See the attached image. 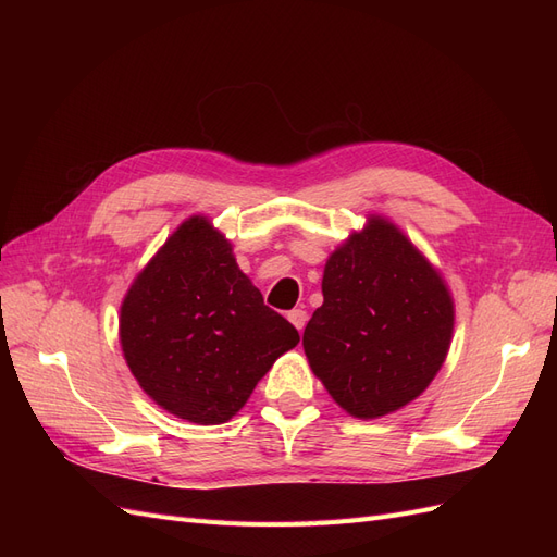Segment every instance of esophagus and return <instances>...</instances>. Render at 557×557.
Listing matches in <instances>:
<instances>
[{"mask_svg": "<svg viewBox=\"0 0 557 557\" xmlns=\"http://www.w3.org/2000/svg\"><path fill=\"white\" fill-rule=\"evenodd\" d=\"M288 320H290V323L301 332V330H305V325H307L309 315H307V311H305V309H293V311H288Z\"/></svg>", "mask_w": 557, "mask_h": 557, "instance_id": "1", "label": "esophagus"}]
</instances>
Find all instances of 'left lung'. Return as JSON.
I'll list each match as a JSON object with an SVG mask.
<instances>
[{
  "mask_svg": "<svg viewBox=\"0 0 557 557\" xmlns=\"http://www.w3.org/2000/svg\"><path fill=\"white\" fill-rule=\"evenodd\" d=\"M323 297L301 344L313 374L350 416L401 409L442 369L453 299L430 262L383 218L332 252Z\"/></svg>",
  "mask_w": 557,
  "mask_h": 557,
  "instance_id": "left-lung-1",
  "label": "left lung"
}]
</instances>
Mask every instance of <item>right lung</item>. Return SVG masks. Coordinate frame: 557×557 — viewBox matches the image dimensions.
Masks as SVG:
<instances>
[{
    "label": "right lung",
    "instance_id": "add662e5",
    "mask_svg": "<svg viewBox=\"0 0 557 557\" xmlns=\"http://www.w3.org/2000/svg\"><path fill=\"white\" fill-rule=\"evenodd\" d=\"M121 344L134 379L162 409L225 423L299 332L264 305L207 218L185 221L132 283Z\"/></svg>",
    "mask_w": 557,
    "mask_h": 557
}]
</instances>
